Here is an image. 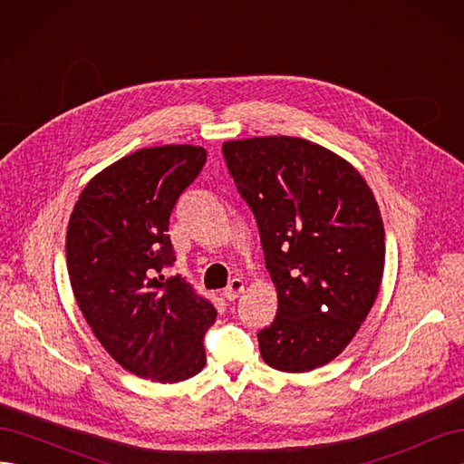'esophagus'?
I'll return each mask as SVG.
<instances>
[{
    "label": "esophagus",
    "instance_id": "34e87169",
    "mask_svg": "<svg viewBox=\"0 0 464 464\" xmlns=\"http://www.w3.org/2000/svg\"><path fill=\"white\" fill-rule=\"evenodd\" d=\"M244 288H246V285H244L242 278H232V283L228 285V288L224 290V296H227V300L234 302L244 292Z\"/></svg>",
    "mask_w": 464,
    "mask_h": 464
}]
</instances>
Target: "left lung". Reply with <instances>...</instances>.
Segmentation results:
<instances>
[{
    "label": "left lung",
    "instance_id": "1",
    "mask_svg": "<svg viewBox=\"0 0 464 464\" xmlns=\"http://www.w3.org/2000/svg\"><path fill=\"white\" fill-rule=\"evenodd\" d=\"M224 159L254 210L278 310L257 333L271 368L325 366L354 339L382 286L385 230L366 179L300 137L227 141Z\"/></svg>",
    "mask_w": 464,
    "mask_h": 464
}]
</instances>
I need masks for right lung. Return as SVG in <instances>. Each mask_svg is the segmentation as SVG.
I'll list each match as a JSON object with an SVG mask.
<instances>
[{"label":"right lung","mask_w":464,"mask_h":464,"mask_svg":"<svg viewBox=\"0 0 464 464\" xmlns=\"http://www.w3.org/2000/svg\"><path fill=\"white\" fill-rule=\"evenodd\" d=\"M205 160L207 150L193 145L135 150L89 181L69 218L77 305L106 353L150 382H184L207 362L215 305L184 276L162 275L176 261L168 220Z\"/></svg>","instance_id":"1"}]
</instances>
